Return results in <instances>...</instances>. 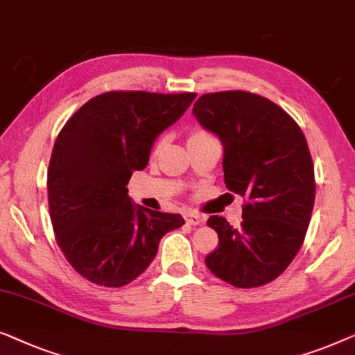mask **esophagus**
Masks as SVG:
<instances>
[{"mask_svg": "<svg viewBox=\"0 0 355 355\" xmlns=\"http://www.w3.org/2000/svg\"><path fill=\"white\" fill-rule=\"evenodd\" d=\"M184 218H187V222L189 223V225H201V223H204V217L199 216V214L196 212H187L184 214Z\"/></svg>", "mask_w": 355, "mask_h": 355, "instance_id": "1", "label": "esophagus"}]
</instances>
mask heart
Returning a JSON list of instances; mask_svg holds the SVG:
<instances>
[{"label":"heart","instance_id":"b5f03b06","mask_svg":"<svg viewBox=\"0 0 355 355\" xmlns=\"http://www.w3.org/2000/svg\"><path fill=\"white\" fill-rule=\"evenodd\" d=\"M209 138H212V137H211V135H209L207 132H204V130H194V132L189 133L188 143L202 141V139H209ZM162 146H164V139H161V141H159V143L156 144V148H154V153H157L159 149H161Z\"/></svg>","mask_w":355,"mask_h":355}]
</instances>
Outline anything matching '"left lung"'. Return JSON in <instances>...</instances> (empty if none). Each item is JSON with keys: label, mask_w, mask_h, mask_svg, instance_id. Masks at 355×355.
<instances>
[{"label": "left lung", "mask_w": 355, "mask_h": 355, "mask_svg": "<svg viewBox=\"0 0 355 355\" xmlns=\"http://www.w3.org/2000/svg\"><path fill=\"white\" fill-rule=\"evenodd\" d=\"M193 116L222 141L227 188L248 201L236 228L209 217L218 248L206 266L236 288L262 286L286 270L311 223L315 178L306 137L275 103L248 92L202 94Z\"/></svg>", "instance_id": "obj_1"}]
</instances>
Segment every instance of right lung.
<instances>
[{"label": "right lung", "mask_w": 355, "mask_h": 355, "mask_svg": "<svg viewBox=\"0 0 355 355\" xmlns=\"http://www.w3.org/2000/svg\"><path fill=\"white\" fill-rule=\"evenodd\" d=\"M194 98L103 93L58 135L48 168L49 216L64 256L89 282L109 288L133 282L156 257L164 234L184 223L180 214L133 204L127 184Z\"/></svg>", "instance_id": "obj_1"}]
</instances>
